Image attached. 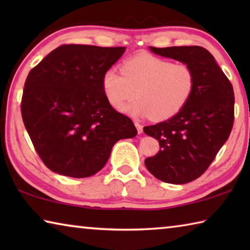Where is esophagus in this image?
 <instances>
[{"mask_svg":"<svg viewBox=\"0 0 250 250\" xmlns=\"http://www.w3.org/2000/svg\"><path fill=\"white\" fill-rule=\"evenodd\" d=\"M134 125H135V128H137V130H138V133L141 134V133L143 132V126H142V125L139 124V122H134Z\"/></svg>","mask_w":250,"mask_h":250,"instance_id":"esophagus-1","label":"esophagus"}]
</instances>
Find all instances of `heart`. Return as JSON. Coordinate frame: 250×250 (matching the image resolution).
Masks as SVG:
<instances>
[{
  "label": "heart",
  "mask_w": 250,
  "mask_h": 250,
  "mask_svg": "<svg viewBox=\"0 0 250 250\" xmlns=\"http://www.w3.org/2000/svg\"><path fill=\"white\" fill-rule=\"evenodd\" d=\"M121 71L105 70L101 86L113 108L133 117L170 119L183 110L195 89V73L186 62L140 55L125 61ZM135 95L139 99L126 107Z\"/></svg>",
  "instance_id": "obj_1"
}]
</instances>
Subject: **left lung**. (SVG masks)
Instances as JSON below:
<instances>
[{
    "mask_svg": "<svg viewBox=\"0 0 250 250\" xmlns=\"http://www.w3.org/2000/svg\"><path fill=\"white\" fill-rule=\"evenodd\" d=\"M152 53L191 65L195 89L181 112L143 128L159 140L160 151L146 158L151 174L166 183L185 184L200 177L227 141L234 125V90L213 55L201 46H172Z\"/></svg>",
    "mask_w": 250,
    "mask_h": 250,
    "instance_id": "8db88e82",
    "label": "left lung"
}]
</instances>
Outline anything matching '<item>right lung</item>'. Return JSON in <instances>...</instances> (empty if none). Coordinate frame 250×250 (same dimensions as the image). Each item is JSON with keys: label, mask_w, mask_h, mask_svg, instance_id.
<instances>
[{"label": "right lung", "mask_w": 250, "mask_h": 250, "mask_svg": "<svg viewBox=\"0 0 250 250\" xmlns=\"http://www.w3.org/2000/svg\"><path fill=\"white\" fill-rule=\"evenodd\" d=\"M125 47L62 45L29 71L21 111L44 164L58 174L88 177L104 167L112 146L138 131L111 107L103 75Z\"/></svg>", "instance_id": "right-lung-1"}]
</instances>
